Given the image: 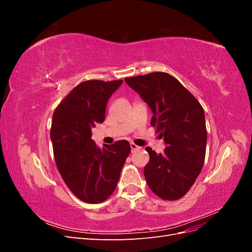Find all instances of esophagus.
<instances>
[{"label":"esophagus","mask_w":252,"mask_h":252,"mask_svg":"<svg viewBox=\"0 0 252 252\" xmlns=\"http://www.w3.org/2000/svg\"><path fill=\"white\" fill-rule=\"evenodd\" d=\"M130 147H131V152H135L136 150H139L140 149V147L139 146H136L135 144H133V143H131L130 144Z\"/></svg>","instance_id":"obj_1"}]
</instances>
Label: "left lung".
Listing matches in <instances>:
<instances>
[{
    "label": "left lung",
    "instance_id": "obj_1",
    "mask_svg": "<svg viewBox=\"0 0 252 252\" xmlns=\"http://www.w3.org/2000/svg\"><path fill=\"white\" fill-rule=\"evenodd\" d=\"M154 113L151 125L161 131L166 147L157 154L146 147L149 163L144 175L149 188L163 200L184 196L201 173L207 130L201 104L182 84L166 72L126 78Z\"/></svg>",
    "mask_w": 252,
    "mask_h": 252
}]
</instances>
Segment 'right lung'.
I'll list each match as a JSON object with an SVG mask.
<instances>
[{
	"label": "right lung",
	"instance_id": "1",
	"mask_svg": "<svg viewBox=\"0 0 252 252\" xmlns=\"http://www.w3.org/2000/svg\"><path fill=\"white\" fill-rule=\"evenodd\" d=\"M123 81L83 82L57 107L50 139L61 177L80 200L97 204L114 191L130 154L126 140L97 147L91 129L103 123L108 100Z\"/></svg>",
	"mask_w": 252,
	"mask_h": 252
}]
</instances>
